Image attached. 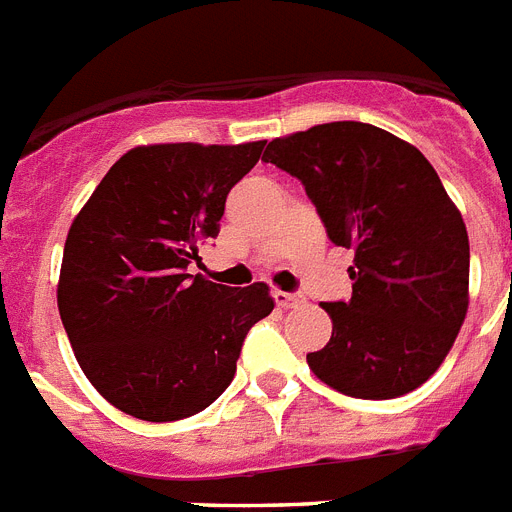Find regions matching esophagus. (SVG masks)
I'll return each mask as SVG.
<instances>
[{"label":"esophagus","mask_w":512,"mask_h":512,"mask_svg":"<svg viewBox=\"0 0 512 512\" xmlns=\"http://www.w3.org/2000/svg\"><path fill=\"white\" fill-rule=\"evenodd\" d=\"M274 301H277V306L282 308H293V306H301L303 303V295L298 293H282V290H274Z\"/></svg>","instance_id":"esophagus-1"}]
</instances>
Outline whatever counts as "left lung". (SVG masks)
Returning a JSON list of instances; mask_svg holds the SVG:
<instances>
[{
  "instance_id": "left-lung-1",
  "label": "left lung",
  "mask_w": 512,
  "mask_h": 512,
  "mask_svg": "<svg viewBox=\"0 0 512 512\" xmlns=\"http://www.w3.org/2000/svg\"><path fill=\"white\" fill-rule=\"evenodd\" d=\"M264 162L298 177L329 240L356 253L353 295L322 303L332 337L306 361L332 390L400 398L439 369L468 311V232L426 156L366 122L274 138Z\"/></svg>"
}]
</instances>
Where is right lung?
I'll return each mask as SVG.
<instances>
[{
    "label": "right lung",
    "instance_id": "1",
    "mask_svg": "<svg viewBox=\"0 0 512 512\" xmlns=\"http://www.w3.org/2000/svg\"><path fill=\"white\" fill-rule=\"evenodd\" d=\"M264 146L130 149L73 219L59 316L88 382L122 413L162 424L209 408L248 329L272 314L264 282L238 290L188 274Z\"/></svg>",
    "mask_w": 512,
    "mask_h": 512
}]
</instances>
